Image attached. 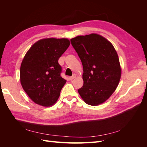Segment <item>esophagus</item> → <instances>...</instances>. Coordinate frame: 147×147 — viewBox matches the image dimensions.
<instances>
[{"instance_id":"34e87169","label":"esophagus","mask_w":147,"mask_h":147,"mask_svg":"<svg viewBox=\"0 0 147 147\" xmlns=\"http://www.w3.org/2000/svg\"><path fill=\"white\" fill-rule=\"evenodd\" d=\"M75 77H76V75H73L72 76H71V77H69V80H72L74 79Z\"/></svg>"}]
</instances>
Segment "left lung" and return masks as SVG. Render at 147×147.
<instances>
[{
    "label": "left lung",
    "instance_id": "1",
    "mask_svg": "<svg viewBox=\"0 0 147 147\" xmlns=\"http://www.w3.org/2000/svg\"><path fill=\"white\" fill-rule=\"evenodd\" d=\"M83 68V85L78 93L86 104L97 105L117 88L121 70L117 53L109 40L96 34L70 39Z\"/></svg>",
    "mask_w": 147,
    "mask_h": 147
}]
</instances>
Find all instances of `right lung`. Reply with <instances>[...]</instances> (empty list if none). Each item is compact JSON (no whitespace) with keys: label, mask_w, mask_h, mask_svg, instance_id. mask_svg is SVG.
Listing matches in <instances>:
<instances>
[{"label":"right lung","mask_w":147,"mask_h":147,"mask_svg":"<svg viewBox=\"0 0 147 147\" xmlns=\"http://www.w3.org/2000/svg\"><path fill=\"white\" fill-rule=\"evenodd\" d=\"M70 45L67 38L40 40L30 47L22 61V87L35 103L44 107L55 104L66 80L62 78L58 59Z\"/></svg>","instance_id":"right-lung-1"}]
</instances>
